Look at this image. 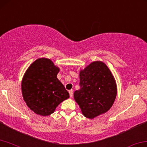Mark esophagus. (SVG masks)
Masks as SVG:
<instances>
[{
    "instance_id": "obj_1",
    "label": "esophagus",
    "mask_w": 147,
    "mask_h": 147,
    "mask_svg": "<svg viewBox=\"0 0 147 147\" xmlns=\"http://www.w3.org/2000/svg\"><path fill=\"white\" fill-rule=\"evenodd\" d=\"M69 96H70V97L73 96V90H69Z\"/></svg>"
}]
</instances>
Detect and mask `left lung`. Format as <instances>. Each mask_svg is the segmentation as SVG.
<instances>
[{
  "label": "left lung",
  "instance_id": "1",
  "mask_svg": "<svg viewBox=\"0 0 147 147\" xmlns=\"http://www.w3.org/2000/svg\"><path fill=\"white\" fill-rule=\"evenodd\" d=\"M80 89L74 96L86 118L92 119L110 110L117 94L116 81L105 63L95 61L80 71Z\"/></svg>",
  "mask_w": 147,
  "mask_h": 147
}]
</instances>
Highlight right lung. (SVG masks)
Instances as JSON below:
<instances>
[{"label":"right lung","instance_id":"obj_1","mask_svg":"<svg viewBox=\"0 0 147 147\" xmlns=\"http://www.w3.org/2000/svg\"><path fill=\"white\" fill-rule=\"evenodd\" d=\"M59 71V67L45 58L36 60L26 70L22 81V95L27 106L35 114L51 115L69 97L57 78Z\"/></svg>","mask_w":147,"mask_h":147}]
</instances>
